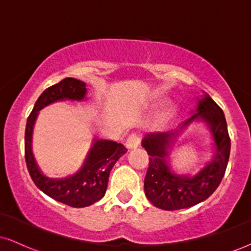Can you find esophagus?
Returning <instances> with one entry per match:
<instances>
[{"instance_id":"obj_1","label":"esophagus","mask_w":251,"mask_h":251,"mask_svg":"<svg viewBox=\"0 0 251 251\" xmlns=\"http://www.w3.org/2000/svg\"><path fill=\"white\" fill-rule=\"evenodd\" d=\"M140 144V137L138 135L137 133H131L127 135V138H126V148L128 150H134L137 149L138 146H139Z\"/></svg>"}]
</instances>
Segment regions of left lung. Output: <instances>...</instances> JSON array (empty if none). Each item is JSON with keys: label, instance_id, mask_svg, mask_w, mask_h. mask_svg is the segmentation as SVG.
Instances as JSON below:
<instances>
[{"label": "left lung", "instance_id": "left-lung-1", "mask_svg": "<svg viewBox=\"0 0 251 251\" xmlns=\"http://www.w3.org/2000/svg\"><path fill=\"white\" fill-rule=\"evenodd\" d=\"M196 120H201L209 126L216 146L215 158L194 176L177 175L171 171L166 162L168 150L180 132ZM142 145L150 155L144 180L146 197L154 206L169 211L194 206L214 194L226 174L230 155L226 117L220 106L206 93L198 101L196 113L179 127L146 134Z\"/></svg>", "mask_w": 251, "mask_h": 251}]
</instances>
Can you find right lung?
Listing matches in <instances>:
<instances>
[{
    "mask_svg": "<svg viewBox=\"0 0 251 251\" xmlns=\"http://www.w3.org/2000/svg\"><path fill=\"white\" fill-rule=\"evenodd\" d=\"M86 92V83L74 77H66L50 86L36 100L25 126V158L31 179L46 195L73 208H85L101 200L107 189L109 172L127 149L112 140L96 139L82 168L70 177L55 179L40 171L31 152V135L39 111L61 100L80 101L85 99Z\"/></svg>",
    "mask_w": 251,
    "mask_h": 251,
    "instance_id": "right-lung-1",
    "label": "right lung"
}]
</instances>
